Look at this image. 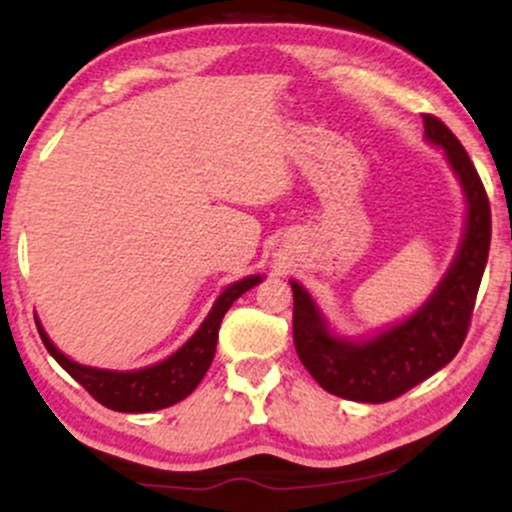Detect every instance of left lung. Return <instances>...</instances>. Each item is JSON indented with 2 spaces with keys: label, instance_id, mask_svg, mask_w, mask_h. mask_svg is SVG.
I'll list each match as a JSON object with an SVG mask.
<instances>
[{
  "label": "left lung",
  "instance_id": "obj_1",
  "mask_svg": "<svg viewBox=\"0 0 512 512\" xmlns=\"http://www.w3.org/2000/svg\"><path fill=\"white\" fill-rule=\"evenodd\" d=\"M424 117L426 139L443 146L467 197V228L455 262L433 296L390 330L368 342H349L327 330L301 284L293 289V344L308 373L330 395L354 402H390L424 383L455 358L467 337L491 245V207L484 182L460 139L438 117Z\"/></svg>",
  "mask_w": 512,
  "mask_h": 512
}]
</instances>
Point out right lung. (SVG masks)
I'll use <instances>...</instances> for the list:
<instances>
[{"mask_svg":"<svg viewBox=\"0 0 512 512\" xmlns=\"http://www.w3.org/2000/svg\"><path fill=\"white\" fill-rule=\"evenodd\" d=\"M262 276H245V279L236 281L228 286L226 291L216 298L214 308L207 315V320L199 325V330L192 334L190 342L180 346L173 356L166 361L156 363V366L139 368V370H103L81 366V363L72 361L50 342L40 322L38 325L40 339H43L45 349L55 358L60 366L67 370L69 375L103 407L125 411V414H144V411L166 409L170 404L180 402L190 395L204 378L211 361L216 354V339H219V327L226 310L231 308L233 301H238L245 291L252 286L260 284Z\"/></svg>","mask_w":512,"mask_h":512,"instance_id":"1","label":"right lung"}]
</instances>
